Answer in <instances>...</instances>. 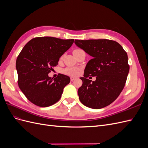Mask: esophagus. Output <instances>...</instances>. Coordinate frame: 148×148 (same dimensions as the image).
<instances>
[{
    "label": "esophagus",
    "instance_id": "1",
    "mask_svg": "<svg viewBox=\"0 0 148 148\" xmlns=\"http://www.w3.org/2000/svg\"><path fill=\"white\" fill-rule=\"evenodd\" d=\"M75 79V78H73V77H71V78H70V81H71V82L74 81Z\"/></svg>",
    "mask_w": 148,
    "mask_h": 148
}]
</instances>
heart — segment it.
Masks as SVG:
<instances>
[{
  "mask_svg": "<svg viewBox=\"0 0 148 148\" xmlns=\"http://www.w3.org/2000/svg\"><path fill=\"white\" fill-rule=\"evenodd\" d=\"M80 51H82V49H76L73 51V52H79ZM78 72H79V69L75 68V67H67V68L63 70L64 73L66 74V75H70V76H73V77L77 76L78 74Z\"/></svg>",
  "mask_w": 148,
  "mask_h": 148,
  "instance_id": "1",
  "label": "heart"
}]
</instances>
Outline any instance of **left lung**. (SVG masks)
<instances>
[{"label": "left lung", "instance_id": "1", "mask_svg": "<svg viewBox=\"0 0 148 148\" xmlns=\"http://www.w3.org/2000/svg\"><path fill=\"white\" fill-rule=\"evenodd\" d=\"M75 43L92 57L84 69V77L80 78L83 84L78 90L79 101L92 109L109 106L126 83L130 70L126 51L110 39H76ZM90 75L97 77L95 82L87 78Z\"/></svg>", "mask_w": 148, "mask_h": 148}]
</instances>
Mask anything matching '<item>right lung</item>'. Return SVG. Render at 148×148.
Masks as SVG:
<instances>
[{
	"label": "right lung",
	"instance_id": "right-lung-1",
	"mask_svg": "<svg viewBox=\"0 0 148 148\" xmlns=\"http://www.w3.org/2000/svg\"><path fill=\"white\" fill-rule=\"evenodd\" d=\"M73 42V39L37 37L22 49L16 61L18 84L31 103L46 107L59 101L64 87L70 82V77L59 74L53 79L48 74Z\"/></svg>",
	"mask_w": 148,
	"mask_h": 148
}]
</instances>
